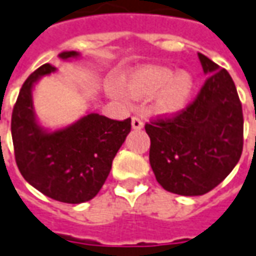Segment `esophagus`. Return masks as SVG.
<instances>
[{"instance_id": "1", "label": "esophagus", "mask_w": 256, "mask_h": 256, "mask_svg": "<svg viewBox=\"0 0 256 256\" xmlns=\"http://www.w3.org/2000/svg\"><path fill=\"white\" fill-rule=\"evenodd\" d=\"M132 128H134V130H140V128H144V121H142L138 116H134V117H132Z\"/></svg>"}]
</instances>
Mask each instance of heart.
Returning a JSON list of instances; mask_svg holds the SVG:
<instances>
[{
  "label": "heart",
  "mask_w": 256,
  "mask_h": 256,
  "mask_svg": "<svg viewBox=\"0 0 256 256\" xmlns=\"http://www.w3.org/2000/svg\"><path fill=\"white\" fill-rule=\"evenodd\" d=\"M124 90L132 98H150L156 93V111L172 114L188 103L194 90V78L186 71L172 74L164 66H144L128 76Z\"/></svg>",
  "instance_id": "heart-1"
}]
</instances>
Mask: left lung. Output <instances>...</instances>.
<instances>
[{
    "label": "left lung",
    "mask_w": 256,
    "mask_h": 256,
    "mask_svg": "<svg viewBox=\"0 0 256 256\" xmlns=\"http://www.w3.org/2000/svg\"><path fill=\"white\" fill-rule=\"evenodd\" d=\"M206 78L196 98L172 117L145 124L149 162L166 191L196 196L212 191L238 163L244 117L230 74L198 52Z\"/></svg>",
    "instance_id": "obj_1"
}]
</instances>
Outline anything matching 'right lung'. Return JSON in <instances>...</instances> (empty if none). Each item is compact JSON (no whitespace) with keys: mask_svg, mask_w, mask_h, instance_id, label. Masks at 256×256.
<instances>
[{"mask_svg":"<svg viewBox=\"0 0 256 256\" xmlns=\"http://www.w3.org/2000/svg\"><path fill=\"white\" fill-rule=\"evenodd\" d=\"M76 56V51L60 54L62 60ZM54 71L51 64L42 65L22 84L10 120L15 160L24 178L46 196L82 204L106 182L112 158L131 131V118L117 121L92 112L65 130L44 132L34 120L32 88Z\"/></svg>","mask_w":256,"mask_h":256,"instance_id":"add662e5","label":"right lung"}]
</instances>
